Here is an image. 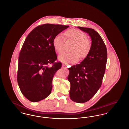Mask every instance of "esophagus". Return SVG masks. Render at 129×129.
Listing matches in <instances>:
<instances>
[{
  "instance_id": "obj_1",
  "label": "esophagus",
  "mask_w": 129,
  "mask_h": 129,
  "mask_svg": "<svg viewBox=\"0 0 129 129\" xmlns=\"http://www.w3.org/2000/svg\"><path fill=\"white\" fill-rule=\"evenodd\" d=\"M62 67L63 68H66V64H63L62 65Z\"/></svg>"
}]
</instances>
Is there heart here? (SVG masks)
Listing matches in <instances>:
<instances>
[{
	"label": "heart",
	"mask_w": 129,
	"mask_h": 129,
	"mask_svg": "<svg viewBox=\"0 0 129 129\" xmlns=\"http://www.w3.org/2000/svg\"><path fill=\"white\" fill-rule=\"evenodd\" d=\"M64 37L68 40L73 41L74 44L73 46L71 53H65L58 56V60L63 63H76L80 58H84L89 54L91 44L87 39L86 33L77 29H71L64 33ZM65 38L61 34H57L54 37L53 45L55 51L61 54L64 51Z\"/></svg>",
	"instance_id": "heart-1"
}]
</instances>
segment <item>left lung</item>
<instances>
[{"label":"left lung","mask_w":129,"mask_h":129,"mask_svg":"<svg viewBox=\"0 0 129 129\" xmlns=\"http://www.w3.org/2000/svg\"><path fill=\"white\" fill-rule=\"evenodd\" d=\"M91 38V48L80 63L68 68V79L71 84L70 97L77 103H84L95 95L100 88L107 59L106 46L102 37L94 29L78 26Z\"/></svg>","instance_id":"1"}]
</instances>
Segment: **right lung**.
Returning <instances> with one entry per match:
<instances>
[{
    "label": "right lung",
    "mask_w": 129,
    "mask_h": 129,
    "mask_svg": "<svg viewBox=\"0 0 129 129\" xmlns=\"http://www.w3.org/2000/svg\"><path fill=\"white\" fill-rule=\"evenodd\" d=\"M69 27L43 24L31 31L25 40L19 56L17 82L23 95L31 102L43 100L51 92L53 77L62 66L55 62L57 56L53 41Z\"/></svg>",
    "instance_id": "1"
}]
</instances>
